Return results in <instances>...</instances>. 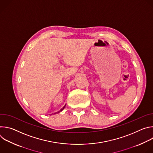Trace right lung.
<instances>
[{"instance_id": "obj_1", "label": "right lung", "mask_w": 153, "mask_h": 153, "mask_svg": "<svg viewBox=\"0 0 153 153\" xmlns=\"http://www.w3.org/2000/svg\"><path fill=\"white\" fill-rule=\"evenodd\" d=\"M64 108H65V106H64V107H63V108H62V109H61V110H60V111H62V110H63V109H64ZM60 111H59V112H57V113H59V112H60Z\"/></svg>"}]
</instances>
